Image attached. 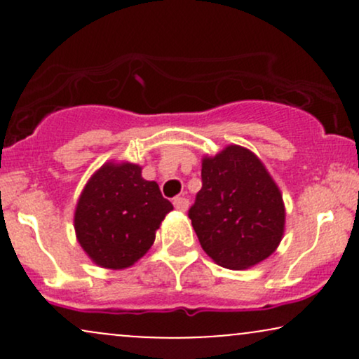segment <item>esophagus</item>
Wrapping results in <instances>:
<instances>
[{"label": "esophagus", "mask_w": 359, "mask_h": 359, "mask_svg": "<svg viewBox=\"0 0 359 359\" xmlns=\"http://www.w3.org/2000/svg\"><path fill=\"white\" fill-rule=\"evenodd\" d=\"M174 205H175L177 211L185 212V211H187V209H189V201L185 199L184 196H177L175 199H174Z\"/></svg>", "instance_id": "esophagus-1"}]
</instances>
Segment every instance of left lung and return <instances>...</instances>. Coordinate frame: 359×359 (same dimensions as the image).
<instances>
[{
    "label": "left lung",
    "mask_w": 359,
    "mask_h": 359,
    "mask_svg": "<svg viewBox=\"0 0 359 359\" xmlns=\"http://www.w3.org/2000/svg\"><path fill=\"white\" fill-rule=\"evenodd\" d=\"M203 189L189 209L201 246L217 265L243 270L269 258L285 229L282 192L262 160L240 145L203 158Z\"/></svg>",
    "instance_id": "1"
}]
</instances>
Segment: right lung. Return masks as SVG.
Wrapping results in <instances>:
<instances>
[{
	"instance_id": "1",
	"label": "right lung",
	"mask_w": 359,
	"mask_h": 359,
	"mask_svg": "<svg viewBox=\"0 0 359 359\" xmlns=\"http://www.w3.org/2000/svg\"><path fill=\"white\" fill-rule=\"evenodd\" d=\"M174 209L158 184L142 177V167L104 163L82 189L74 229L86 255L102 269L121 270L150 250L155 233Z\"/></svg>"
}]
</instances>
